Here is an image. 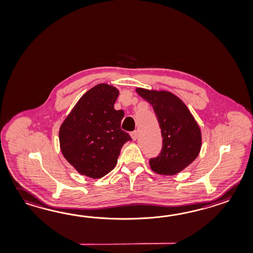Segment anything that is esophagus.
<instances>
[{
  "label": "esophagus",
  "mask_w": 253,
  "mask_h": 253,
  "mask_svg": "<svg viewBox=\"0 0 253 253\" xmlns=\"http://www.w3.org/2000/svg\"><path fill=\"white\" fill-rule=\"evenodd\" d=\"M130 136H131V138H132V140H135L137 138H138V131L137 130H134V131H132V132H130Z\"/></svg>",
  "instance_id": "obj_1"
}]
</instances>
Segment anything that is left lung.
<instances>
[{"instance_id":"1","label":"left lung","mask_w":253,"mask_h":253,"mask_svg":"<svg viewBox=\"0 0 253 253\" xmlns=\"http://www.w3.org/2000/svg\"><path fill=\"white\" fill-rule=\"evenodd\" d=\"M136 91L152 105L163 136V149L150 166L158 174L174 175L189 166L202 148V131L185 103L166 90L137 88Z\"/></svg>"}]
</instances>
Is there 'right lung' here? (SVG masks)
I'll use <instances>...</instances> for the list:
<instances>
[{"instance_id":"obj_1","label":"right lung","mask_w":253,"mask_h":253,"mask_svg":"<svg viewBox=\"0 0 253 253\" xmlns=\"http://www.w3.org/2000/svg\"><path fill=\"white\" fill-rule=\"evenodd\" d=\"M118 96L112 85H96L82 96L60 127L62 155L82 175L100 179L108 174L124 143L131 140L121 129L124 111L114 109Z\"/></svg>"}]
</instances>
